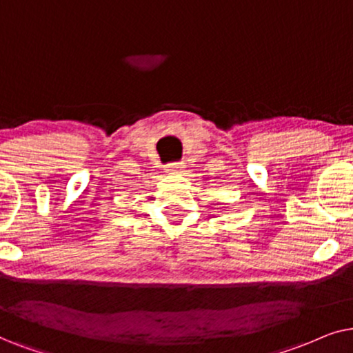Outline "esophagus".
I'll list each match as a JSON object with an SVG mask.
<instances>
[{
    "instance_id": "obj_1",
    "label": "esophagus",
    "mask_w": 353,
    "mask_h": 353,
    "mask_svg": "<svg viewBox=\"0 0 353 353\" xmlns=\"http://www.w3.org/2000/svg\"><path fill=\"white\" fill-rule=\"evenodd\" d=\"M184 163H171L166 166V171L171 172V174H176V172H182L184 171Z\"/></svg>"
}]
</instances>
